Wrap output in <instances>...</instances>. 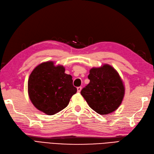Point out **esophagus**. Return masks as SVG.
I'll use <instances>...</instances> for the list:
<instances>
[{"label": "esophagus", "instance_id": "1", "mask_svg": "<svg viewBox=\"0 0 154 154\" xmlns=\"http://www.w3.org/2000/svg\"><path fill=\"white\" fill-rule=\"evenodd\" d=\"M77 92H80L81 89H82V87H81V86H79V87L77 88Z\"/></svg>", "mask_w": 154, "mask_h": 154}]
</instances>
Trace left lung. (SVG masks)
Returning a JSON list of instances; mask_svg holds the SVG:
<instances>
[{"label": "left lung", "instance_id": "obj_1", "mask_svg": "<svg viewBox=\"0 0 154 154\" xmlns=\"http://www.w3.org/2000/svg\"><path fill=\"white\" fill-rule=\"evenodd\" d=\"M89 84L81 91L90 107L102 115L112 112L120 105L124 96V86L118 72L105 64L92 68L88 76Z\"/></svg>", "mask_w": 154, "mask_h": 154}]
</instances>
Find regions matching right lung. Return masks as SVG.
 Wrapping results in <instances>:
<instances>
[{
    "mask_svg": "<svg viewBox=\"0 0 154 154\" xmlns=\"http://www.w3.org/2000/svg\"><path fill=\"white\" fill-rule=\"evenodd\" d=\"M64 72L63 66H54L53 62H47L38 65L29 77L30 99L35 107L47 115H53L66 108L77 92L72 75Z\"/></svg>",
    "mask_w": 154,
    "mask_h": 154,
    "instance_id": "obj_1",
    "label": "right lung"
}]
</instances>
